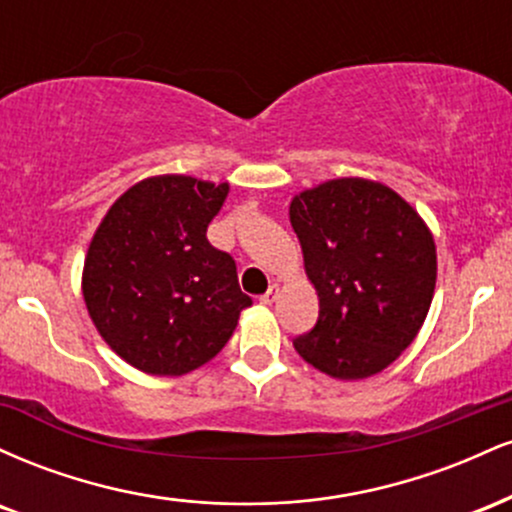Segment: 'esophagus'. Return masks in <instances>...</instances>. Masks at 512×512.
<instances>
[{"mask_svg":"<svg viewBox=\"0 0 512 512\" xmlns=\"http://www.w3.org/2000/svg\"><path fill=\"white\" fill-rule=\"evenodd\" d=\"M276 296H279V289H276V286H269V291L264 293V296H260V303L262 305H272L276 301Z\"/></svg>","mask_w":512,"mask_h":512,"instance_id":"1","label":"esophagus"}]
</instances>
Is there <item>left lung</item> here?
<instances>
[{
	"label": "left lung",
	"mask_w": 512,
	"mask_h": 512,
	"mask_svg": "<svg viewBox=\"0 0 512 512\" xmlns=\"http://www.w3.org/2000/svg\"><path fill=\"white\" fill-rule=\"evenodd\" d=\"M305 274L320 315L293 339L303 361L337 380H363L414 342L436 291L433 233L383 182L337 178L291 199Z\"/></svg>",
	"instance_id": "obj_1"
}]
</instances>
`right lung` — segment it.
I'll list each match as a JSON object with an SVG mask.
<instances>
[{
    "mask_svg": "<svg viewBox=\"0 0 512 512\" xmlns=\"http://www.w3.org/2000/svg\"><path fill=\"white\" fill-rule=\"evenodd\" d=\"M228 182L154 175L115 199L88 245L81 291L105 344L149 375L211 361L252 305L236 262L207 240Z\"/></svg>",
    "mask_w": 512,
    "mask_h": 512,
    "instance_id": "add662e5",
    "label": "right lung"
}]
</instances>
